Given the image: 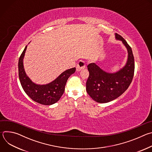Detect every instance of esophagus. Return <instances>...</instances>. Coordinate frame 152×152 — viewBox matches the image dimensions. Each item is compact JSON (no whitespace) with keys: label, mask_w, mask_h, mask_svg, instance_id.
<instances>
[{"label":"esophagus","mask_w":152,"mask_h":152,"mask_svg":"<svg viewBox=\"0 0 152 152\" xmlns=\"http://www.w3.org/2000/svg\"><path fill=\"white\" fill-rule=\"evenodd\" d=\"M85 67V62L83 61H79L77 66H76V70L77 72L80 71L81 70L83 69Z\"/></svg>","instance_id":"34e87169"}]
</instances>
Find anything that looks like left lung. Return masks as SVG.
<instances>
[{
  "label": "left lung",
  "instance_id": "1",
  "mask_svg": "<svg viewBox=\"0 0 152 152\" xmlns=\"http://www.w3.org/2000/svg\"><path fill=\"white\" fill-rule=\"evenodd\" d=\"M115 38L120 40L128 52L125 66L115 73H107L95 63L88 65L89 77L86 83V90L90 96L98 103H107L120 96L129 86L133 79L135 70L134 57L131 48L120 35Z\"/></svg>",
  "mask_w": 152,
  "mask_h": 152
}]
</instances>
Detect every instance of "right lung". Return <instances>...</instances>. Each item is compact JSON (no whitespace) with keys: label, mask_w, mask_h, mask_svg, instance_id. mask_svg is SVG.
<instances>
[{"label":"right lung","mask_w":152,"mask_h":152,"mask_svg":"<svg viewBox=\"0 0 152 152\" xmlns=\"http://www.w3.org/2000/svg\"><path fill=\"white\" fill-rule=\"evenodd\" d=\"M27 46L18 60V76L21 86L34 101L44 105H51L57 102L62 96L69 77L76 71V68L68 69L62 73L56 79L46 85L34 83L26 75L23 67V58Z\"/></svg>","instance_id":"right-lung-1"}]
</instances>
